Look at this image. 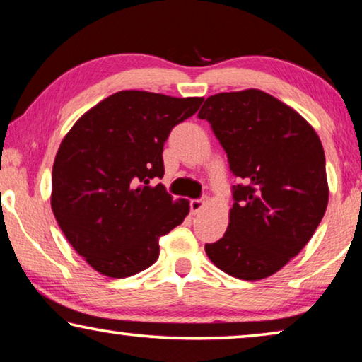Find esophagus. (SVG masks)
Instances as JSON below:
<instances>
[{"label": "esophagus", "instance_id": "obj_1", "mask_svg": "<svg viewBox=\"0 0 362 362\" xmlns=\"http://www.w3.org/2000/svg\"><path fill=\"white\" fill-rule=\"evenodd\" d=\"M203 206H204L203 199H192V202H190V211H192V214H197V213L202 211Z\"/></svg>", "mask_w": 362, "mask_h": 362}]
</instances>
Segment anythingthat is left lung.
Returning a JSON list of instances; mask_svg holds the SVG:
<instances>
[{
  "instance_id": "left-lung-1",
  "label": "left lung",
  "mask_w": 362,
  "mask_h": 362,
  "mask_svg": "<svg viewBox=\"0 0 362 362\" xmlns=\"http://www.w3.org/2000/svg\"><path fill=\"white\" fill-rule=\"evenodd\" d=\"M208 120L242 183L223 239L206 244L209 260L230 276L257 281L304 249L328 204L325 153L310 123L260 89L209 95Z\"/></svg>"
}]
</instances>
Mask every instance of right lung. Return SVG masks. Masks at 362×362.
Listing matches in <instances>:
<instances>
[{
	"label": "right lung",
	"instance_id": "right-lung-1",
	"mask_svg": "<svg viewBox=\"0 0 362 362\" xmlns=\"http://www.w3.org/2000/svg\"><path fill=\"white\" fill-rule=\"evenodd\" d=\"M203 97L120 90L84 113L58 148L52 209L69 244L95 272L133 276L158 260L159 237L183 223L188 199L174 202L163 183L170 129Z\"/></svg>",
	"mask_w": 362,
	"mask_h": 362
}]
</instances>
